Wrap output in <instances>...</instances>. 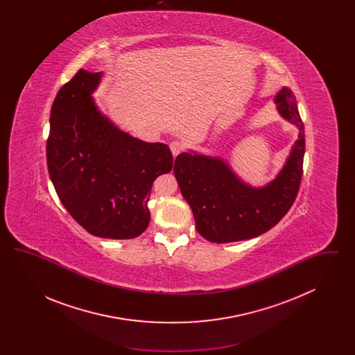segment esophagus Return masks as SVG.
Listing matches in <instances>:
<instances>
[{
  "mask_svg": "<svg viewBox=\"0 0 355 355\" xmlns=\"http://www.w3.org/2000/svg\"><path fill=\"white\" fill-rule=\"evenodd\" d=\"M170 150H171L174 157H177L180 153L184 150V145H182L180 141H173V142L170 144Z\"/></svg>",
  "mask_w": 355,
  "mask_h": 355,
  "instance_id": "esophagus-1",
  "label": "esophagus"
}]
</instances>
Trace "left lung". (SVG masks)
<instances>
[{"label":"left lung","mask_w":355,"mask_h":355,"mask_svg":"<svg viewBox=\"0 0 355 355\" xmlns=\"http://www.w3.org/2000/svg\"><path fill=\"white\" fill-rule=\"evenodd\" d=\"M279 114L300 133L284 169L263 187L242 182L220 158L181 153L174 174L190 205L197 232L210 242L227 243L261 236L285 217L298 194L304 155V128L295 97L284 87L275 97Z\"/></svg>","instance_id":"8db88e82"}]
</instances>
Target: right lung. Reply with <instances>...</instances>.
I'll return each instance as SVG.
<instances>
[{
	"mask_svg": "<svg viewBox=\"0 0 355 355\" xmlns=\"http://www.w3.org/2000/svg\"><path fill=\"white\" fill-rule=\"evenodd\" d=\"M100 73L78 70L51 105L46 159L51 182L69 214L96 236L130 239L150 220L154 180L173 168L165 144H149L102 114L92 93Z\"/></svg>",
	"mask_w": 355,
	"mask_h": 355,
	"instance_id": "add662e5",
	"label": "right lung"
}]
</instances>
